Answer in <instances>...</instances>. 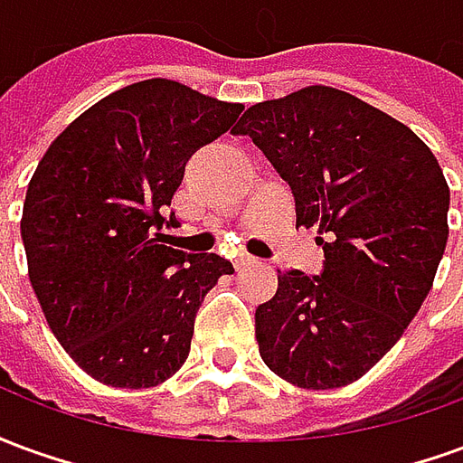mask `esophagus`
<instances>
[{"label": "esophagus", "mask_w": 463, "mask_h": 463, "mask_svg": "<svg viewBox=\"0 0 463 463\" xmlns=\"http://www.w3.org/2000/svg\"><path fill=\"white\" fill-rule=\"evenodd\" d=\"M255 258H252V255H248V252H241V255H238V258H235V268H238V270H245V268H250V265H255Z\"/></svg>", "instance_id": "34e87169"}]
</instances>
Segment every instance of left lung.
I'll use <instances>...</instances> for the list:
<instances>
[{"mask_svg":"<svg viewBox=\"0 0 463 463\" xmlns=\"http://www.w3.org/2000/svg\"><path fill=\"white\" fill-rule=\"evenodd\" d=\"M250 136L290 183L298 225L317 228L325 270H278L255 310L268 367L302 389L357 382L397 345L434 285L449 238V185L409 126L332 86L250 106Z\"/></svg>","mask_w":463,"mask_h":463,"instance_id":"8db88e82","label":"left lung"}]
</instances>
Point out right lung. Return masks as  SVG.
I'll return each mask as SVG.
<instances>
[{
    "instance_id": "obj_1",
    "label": "right lung",
    "mask_w": 463,
    "mask_h": 463,
    "mask_svg": "<svg viewBox=\"0 0 463 463\" xmlns=\"http://www.w3.org/2000/svg\"><path fill=\"white\" fill-rule=\"evenodd\" d=\"M171 79L123 86L59 133L22 213L29 282L46 325L89 377L148 389L191 352L205 295L232 265L163 245L185 161L241 116Z\"/></svg>"
}]
</instances>
